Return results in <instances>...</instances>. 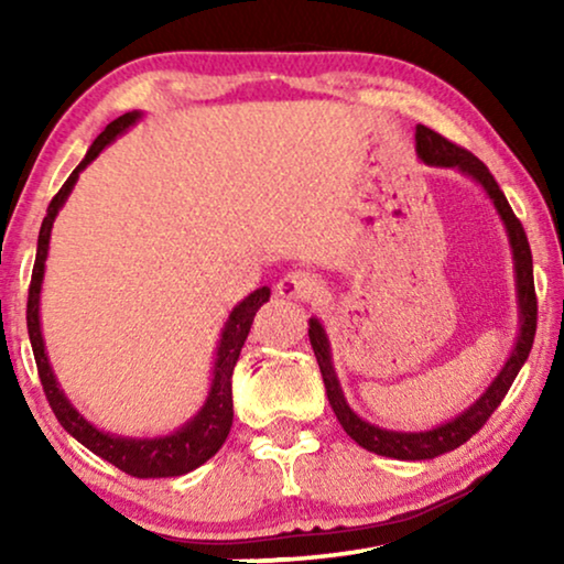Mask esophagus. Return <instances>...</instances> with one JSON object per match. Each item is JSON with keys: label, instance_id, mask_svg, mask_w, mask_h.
Masks as SVG:
<instances>
[{"label": "esophagus", "instance_id": "1", "mask_svg": "<svg viewBox=\"0 0 564 564\" xmlns=\"http://www.w3.org/2000/svg\"><path fill=\"white\" fill-rule=\"evenodd\" d=\"M276 292L288 300H313L323 292V284L318 276L305 272V269H292L276 282Z\"/></svg>", "mask_w": 564, "mask_h": 564}]
</instances>
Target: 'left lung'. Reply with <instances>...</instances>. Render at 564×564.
<instances>
[{"label":"left lung","mask_w":564,"mask_h":564,"mask_svg":"<svg viewBox=\"0 0 564 564\" xmlns=\"http://www.w3.org/2000/svg\"><path fill=\"white\" fill-rule=\"evenodd\" d=\"M415 151L423 164L429 166H446V169H459L462 174L473 176L477 184H482V189L488 192V197L496 205V210L503 220L508 241H511L513 249V269H516V292H519V338H516V346L511 357L500 369L496 380L490 382V388L482 392L480 398L475 400L473 405L467 408L465 413H459L457 419L449 423H442V426L431 431H390L380 429L375 423L359 419L357 413L351 411L349 403H346L341 384H338L334 361H330V344L326 330H323L318 318H311V328H307V336H311V346L315 351V359H318L323 384H326L328 403L334 408L338 423H341L346 434H349L359 446H365L367 452L380 454V457H392V459H434L438 454H446L457 449L473 438L477 431L485 426V421L490 419L492 411L500 405V400L506 398V392L511 390V384L523 367V361L529 359L531 344H534L536 334V292H534V264H531V249L529 238L523 234L521 220L516 218L511 205L503 192H500L498 182L492 180L488 166L482 164L475 153H469L462 145L446 141L444 135L434 133V130L426 126L415 128Z\"/></svg>","instance_id":"8db88e82"}]
</instances>
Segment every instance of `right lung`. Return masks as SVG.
Instances as JSON below:
<instances>
[{"instance_id":"1","label":"right lung","mask_w":564,"mask_h":564,"mask_svg":"<svg viewBox=\"0 0 564 564\" xmlns=\"http://www.w3.org/2000/svg\"><path fill=\"white\" fill-rule=\"evenodd\" d=\"M141 120V112H126L118 120H112L102 133L95 138V143L89 145L87 156L82 159V164L74 169L72 176L64 182V187L58 189V195L51 199L48 213H45L41 234H37V253H35V267H33V280H30L28 292V334L30 344H33L37 377H41L43 392L48 398L51 411L56 413L61 426L72 434L76 442L87 446L89 452H95L97 457H102L122 469L126 475L133 477H180L187 475L199 465H205L207 459L215 457V452L226 444L228 431L234 426V390H230V377H234V367L238 361V354L243 349L246 336H249L253 315L261 305L269 300V288L253 290L249 297H243L234 311L228 315L226 328H223L218 354H215V367H213V384L207 392L205 405L199 408L195 419H189L180 431L169 436L156 438H128V436H115L105 434L97 426L84 419L76 408L68 403L64 390L58 388L56 375L45 354L43 334H41V284L45 274V257H48V243H51V228L53 220L61 207H64L66 197L72 195L79 172H84L91 161L99 156V151L105 145H110L120 133H126L130 126Z\"/></svg>"}]
</instances>
